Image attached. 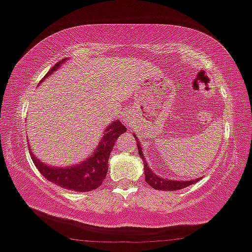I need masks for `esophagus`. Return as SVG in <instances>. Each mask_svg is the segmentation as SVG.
<instances>
[{
    "instance_id": "obj_1",
    "label": "esophagus",
    "mask_w": 252,
    "mask_h": 252,
    "mask_svg": "<svg viewBox=\"0 0 252 252\" xmlns=\"http://www.w3.org/2000/svg\"><path fill=\"white\" fill-rule=\"evenodd\" d=\"M123 119H124V120H125V123L127 124V125H128V124L131 123V115H129L127 112L125 113V114H124V118Z\"/></svg>"
}]
</instances>
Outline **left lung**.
I'll use <instances>...</instances> for the list:
<instances>
[{
  "label": "left lung",
  "mask_w": 252,
  "mask_h": 252,
  "mask_svg": "<svg viewBox=\"0 0 252 252\" xmlns=\"http://www.w3.org/2000/svg\"><path fill=\"white\" fill-rule=\"evenodd\" d=\"M134 138H136L137 140V147H138V151H139L140 158H142L143 162H144L145 181H147L149 185L153 186L154 189H156V190H162V191H177V190H180V189L188 188V186L192 185V184H196L197 181H198V179L191 180V181H178V180H168V179H163V178H159L158 175H156L155 173L151 172V169L149 168L147 159H145L144 155H143L139 140H138L137 137Z\"/></svg>",
  "instance_id": "1"
}]
</instances>
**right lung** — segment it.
<instances>
[{
	"label": "right lung",
	"mask_w": 252,
	"mask_h": 252,
	"mask_svg": "<svg viewBox=\"0 0 252 252\" xmlns=\"http://www.w3.org/2000/svg\"><path fill=\"white\" fill-rule=\"evenodd\" d=\"M64 60L66 59L54 64L50 71L44 75V78H47L55 69H58V67L62 62H64ZM125 132L126 127L121 124V121L116 120L108 125L105 128L104 136L101 139V143L97 147L94 155L84 161L83 163L67 167V168H54V167L42 163L38 158H34L31 150H30V155H31L33 163L36 164L37 169L47 180L61 186V188L67 189V190L79 192L91 191L99 188L103 183L108 172V159H109L113 147H114L118 137Z\"/></svg>",
	"instance_id": "1"
}]
</instances>
